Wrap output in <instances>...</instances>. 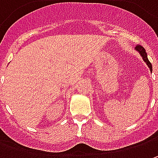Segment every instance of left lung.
<instances>
[{
  "instance_id": "obj_1",
  "label": "left lung",
  "mask_w": 158,
  "mask_h": 158,
  "mask_svg": "<svg viewBox=\"0 0 158 158\" xmlns=\"http://www.w3.org/2000/svg\"><path fill=\"white\" fill-rule=\"evenodd\" d=\"M135 49H136L138 52H140V54H141V55H142V57H143V60H144V61L147 63L148 67H149V69H150V71H152V65H151V63L149 62V60H148V57H147V53H146L145 49H144V48H143L142 46H137Z\"/></svg>"
}]
</instances>
